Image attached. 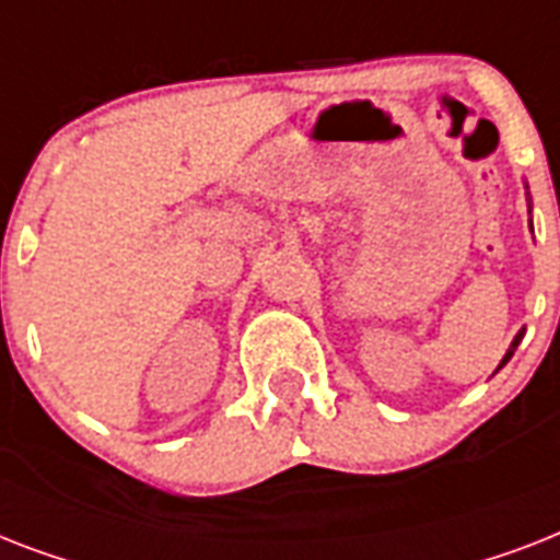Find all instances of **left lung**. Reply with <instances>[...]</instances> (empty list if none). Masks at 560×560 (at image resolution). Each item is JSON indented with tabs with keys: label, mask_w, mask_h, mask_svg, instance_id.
Segmentation results:
<instances>
[{
	"label": "left lung",
	"mask_w": 560,
	"mask_h": 560,
	"mask_svg": "<svg viewBox=\"0 0 560 560\" xmlns=\"http://www.w3.org/2000/svg\"><path fill=\"white\" fill-rule=\"evenodd\" d=\"M529 211H532V206H529ZM529 223H532V220H529ZM523 334H526V331H521V334H517V337H514V340H512V346H509V351H505V358H503V360H500V366H497V369H503V366H505V363H509V360H512L514 349H517V346H521V340H523Z\"/></svg>",
	"instance_id": "1"
}]
</instances>
